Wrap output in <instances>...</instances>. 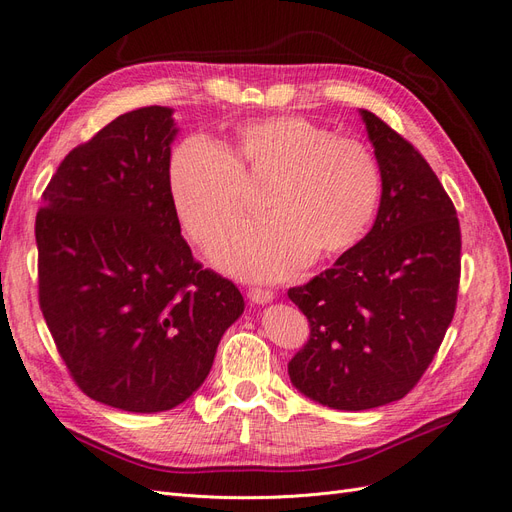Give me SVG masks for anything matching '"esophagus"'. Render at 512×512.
Segmentation results:
<instances>
[{
	"label": "esophagus",
	"instance_id": "34e87169",
	"mask_svg": "<svg viewBox=\"0 0 512 512\" xmlns=\"http://www.w3.org/2000/svg\"><path fill=\"white\" fill-rule=\"evenodd\" d=\"M247 297H250V301L256 305H267L275 299V292L267 290V288H252L250 292H247Z\"/></svg>",
	"mask_w": 512,
	"mask_h": 512
}]
</instances>
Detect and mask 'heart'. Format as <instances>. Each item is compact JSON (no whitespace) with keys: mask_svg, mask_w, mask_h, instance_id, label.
<instances>
[{"mask_svg":"<svg viewBox=\"0 0 512 512\" xmlns=\"http://www.w3.org/2000/svg\"><path fill=\"white\" fill-rule=\"evenodd\" d=\"M232 153L205 136L173 149L166 185L190 235L207 243L241 211V170L273 175L262 198L269 215L228 228L211 260L243 280L275 282L314 260L344 254L374 222L382 170L371 149L301 115L241 121Z\"/></svg>","mask_w":512,"mask_h":512,"instance_id":"obj_1","label":"heart"}]
</instances>
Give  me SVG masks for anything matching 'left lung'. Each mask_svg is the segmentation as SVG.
I'll use <instances>...</instances> for the list:
<instances>
[{
  "instance_id": "1",
  "label": "left lung",
  "mask_w": 512,
  "mask_h": 512,
  "mask_svg": "<svg viewBox=\"0 0 512 512\" xmlns=\"http://www.w3.org/2000/svg\"><path fill=\"white\" fill-rule=\"evenodd\" d=\"M382 170L376 222L312 282L288 290L309 339L288 363L294 389L333 410H369L410 393L457 305L461 232L436 173L406 138L363 111Z\"/></svg>"
}]
</instances>
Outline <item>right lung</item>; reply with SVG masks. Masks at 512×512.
Instances as JSON below:
<instances>
[{
    "instance_id": "obj_1",
    "label": "right lung",
    "mask_w": 512,
    "mask_h": 512,
    "mask_svg": "<svg viewBox=\"0 0 512 512\" xmlns=\"http://www.w3.org/2000/svg\"><path fill=\"white\" fill-rule=\"evenodd\" d=\"M173 113L136 108L72 149L36 215L40 307L61 359L85 395L141 414L200 389L245 309L181 237L166 185Z\"/></svg>"
}]
</instances>
